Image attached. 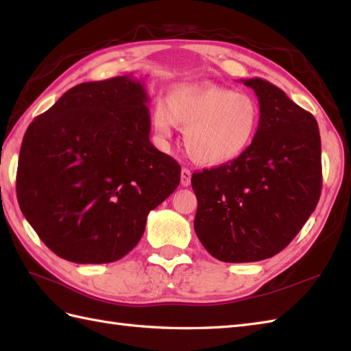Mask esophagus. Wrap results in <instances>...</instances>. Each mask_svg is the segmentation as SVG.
<instances>
[{
    "label": "esophagus",
    "mask_w": 351,
    "mask_h": 351,
    "mask_svg": "<svg viewBox=\"0 0 351 351\" xmlns=\"http://www.w3.org/2000/svg\"><path fill=\"white\" fill-rule=\"evenodd\" d=\"M190 184H191V171L189 169L182 167V170H181V185H182V187H189Z\"/></svg>",
    "instance_id": "1"
}]
</instances>
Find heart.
Returning a JSON list of instances; mask_svg holds the SVG:
<instances>
[{
	"label": "heart",
	"mask_w": 351,
	"mask_h": 351,
	"mask_svg": "<svg viewBox=\"0 0 351 351\" xmlns=\"http://www.w3.org/2000/svg\"><path fill=\"white\" fill-rule=\"evenodd\" d=\"M152 128L166 143L178 128L190 158L204 166L237 160L252 146L261 125L258 101L245 92L215 84L178 86L152 111Z\"/></svg>",
	"instance_id": "b5f03b06"
}]
</instances>
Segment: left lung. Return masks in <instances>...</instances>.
<instances>
[{"instance_id": "left-lung-1", "label": "left lung", "mask_w": 351, "mask_h": 351, "mask_svg": "<svg viewBox=\"0 0 351 351\" xmlns=\"http://www.w3.org/2000/svg\"><path fill=\"white\" fill-rule=\"evenodd\" d=\"M243 83L259 101L255 141L237 160L191 176L196 235L223 263H255L285 249L314 213L323 182L315 117L265 80Z\"/></svg>"}]
</instances>
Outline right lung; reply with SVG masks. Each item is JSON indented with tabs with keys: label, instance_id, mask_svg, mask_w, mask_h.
I'll return each instance as SVG.
<instances>
[{
	"label": "right lung",
	"instance_id": "right-lung-1",
	"mask_svg": "<svg viewBox=\"0 0 351 351\" xmlns=\"http://www.w3.org/2000/svg\"><path fill=\"white\" fill-rule=\"evenodd\" d=\"M149 98L131 75L81 83L29 123L16 193L48 247L107 264L140 241L149 211L176 190L181 167L151 140Z\"/></svg>",
	"mask_w": 351,
	"mask_h": 351
}]
</instances>
